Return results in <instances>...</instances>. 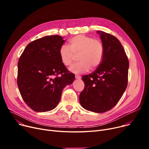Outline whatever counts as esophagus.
<instances>
[{
  "mask_svg": "<svg viewBox=\"0 0 149 149\" xmlns=\"http://www.w3.org/2000/svg\"><path fill=\"white\" fill-rule=\"evenodd\" d=\"M75 77L76 79H81V77L80 75H75Z\"/></svg>",
  "mask_w": 149,
  "mask_h": 149,
  "instance_id": "obj_1",
  "label": "esophagus"
}]
</instances>
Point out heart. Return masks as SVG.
Returning <instances> with one entry per match:
<instances>
[{
  "instance_id": "1",
  "label": "heart",
  "mask_w": 149,
  "mask_h": 149,
  "mask_svg": "<svg viewBox=\"0 0 149 149\" xmlns=\"http://www.w3.org/2000/svg\"><path fill=\"white\" fill-rule=\"evenodd\" d=\"M69 47L62 45L58 51L59 57L64 65L69 66L72 63L75 55L79 54L76 63L69 68V70L75 74L88 72L92 68L100 65L104 56V46L99 39L83 34L77 35L70 39Z\"/></svg>"
}]
</instances>
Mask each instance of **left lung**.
<instances>
[{"instance_id": "left-lung-1", "label": "left lung", "mask_w": 149, "mask_h": 149, "mask_svg": "<svg viewBox=\"0 0 149 149\" xmlns=\"http://www.w3.org/2000/svg\"><path fill=\"white\" fill-rule=\"evenodd\" d=\"M97 33L104 46L103 58L94 72L82 77L84 89L79 100L86 110L103 113L118 103L126 89L129 63L118 38L103 31Z\"/></svg>"}]
</instances>
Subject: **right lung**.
Here are the masks:
<instances>
[{"mask_svg": "<svg viewBox=\"0 0 149 149\" xmlns=\"http://www.w3.org/2000/svg\"><path fill=\"white\" fill-rule=\"evenodd\" d=\"M63 38L56 35L37 39L26 46L19 58L18 88L25 103L36 112L56 108L63 89L75 79L59 57Z\"/></svg>", "mask_w": 149, "mask_h": 149, "instance_id": "right-lung-1", "label": "right lung"}]
</instances>
